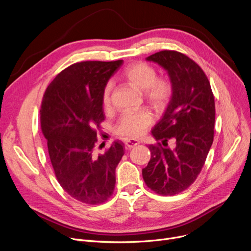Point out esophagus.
<instances>
[{"mask_svg":"<svg viewBox=\"0 0 251 251\" xmlns=\"http://www.w3.org/2000/svg\"><path fill=\"white\" fill-rule=\"evenodd\" d=\"M137 144H138L137 140H134V139H127V140H125V148L127 150H131L132 148L136 147Z\"/></svg>","mask_w":251,"mask_h":251,"instance_id":"34e87169","label":"esophagus"}]
</instances>
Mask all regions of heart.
<instances>
[{
    "label": "heart",
    "mask_w": 251,
    "mask_h": 251,
    "mask_svg": "<svg viewBox=\"0 0 251 251\" xmlns=\"http://www.w3.org/2000/svg\"><path fill=\"white\" fill-rule=\"evenodd\" d=\"M123 81L139 92L144 100L155 111H162L172 96V84L166 78H156V71L144 62L130 64L121 74ZM112 83L105 84L102 91V104L105 109L110 107ZM152 117L148 111H139L122 116L116 125L117 134L129 137H140L151 125Z\"/></svg>",
    "instance_id": "1"
}]
</instances>
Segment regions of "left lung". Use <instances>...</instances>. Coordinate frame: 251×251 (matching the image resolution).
Listing matches in <instances>:
<instances>
[{
    "mask_svg": "<svg viewBox=\"0 0 251 251\" xmlns=\"http://www.w3.org/2000/svg\"><path fill=\"white\" fill-rule=\"evenodd\" d=\"M147 61L167 71L173 90L165 113L151 130L162 143L149 146L151 157L142 169V177L157 194L174 195L188 188L204 165L214 141L215 99L202 69L184 54L162 50ZM169 139L176 141L174 149L167 147Z\"/></svg>",
    "mask_w": 251,
    "mask_h": 251,
    "instance_id": "obj_1",
    "label": "left lung"
}]
</instances>
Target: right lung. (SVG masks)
<instances>
[{
  "instance_id": "1",
  "label": "right lung",
  "mask_w": 251,
  "mask_h": 251,
  "mask_svg": "<svg viewBox=\"0 0 251 251\" xmlns=\"http://www.w3.org/2000/svg\"><path fill=\"white\" fill-rule=\"evenodd\" d=\"M122 64L123 60L75 63L56 76L43 98L42 132L55 175L62 188L83 203H101L114 192L124 144L115 141L99 155L94 148L96 129L104 120L103 88Z\"/></svg>"
}]
</instances>
